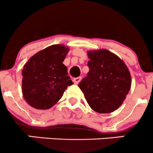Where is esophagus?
I'll list each match as a JSON object with an SVG mask.
<instances>
[{"label":"esophagus","instance_id":"obj_1","mask_svg":"<svg viewBox=\"0 0 153 153\" xmlns=\"http://www.w3.org/2000/svg\"><path fill=\"white\" fill-rule=\"evenodd\" d=\"M81 77H78V78H73V82L74 83H75V84H78V83L81 81Z\"/></svg>","mask_w":153,"mask_h":153}]
</instances>
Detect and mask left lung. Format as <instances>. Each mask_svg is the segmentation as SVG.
Listing matches in <instances>:
<instances>
[{"instance_id": "left-lung-1", "label": "left lung", "mask_w": 153, "mask_h": 153, "mask_svg": "<svg viewBox=\"0 0 153 153\" xmlns=\"http://www.w3.org/2000/svg\"><path fill=\"white\" fill-rule=\"evenodd\" d=\"M87 54L89 71L78 86L94 111H114L131 89L129 70L120 58L108 50L90 51Z\"/></svg>"}]
</instances>
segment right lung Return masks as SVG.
<instances>
[{
    "instance_id": "add662e5",
    "label": "right lung",
    "mask_w": 153,
    "mask_h": 153,
    "mask_svg": "<svg viewBox=\"0 0 153 153\" xmlns=\"http://www.w3.org/2000/svg\"><path fill=\"white\" fill-rule=\"evenodd\" d=\"M69 49L53 45L36 53L22 70V92L28 105L36 109L51 108L72 81L63 64Z\"/></svg>"
}]
</instances>
